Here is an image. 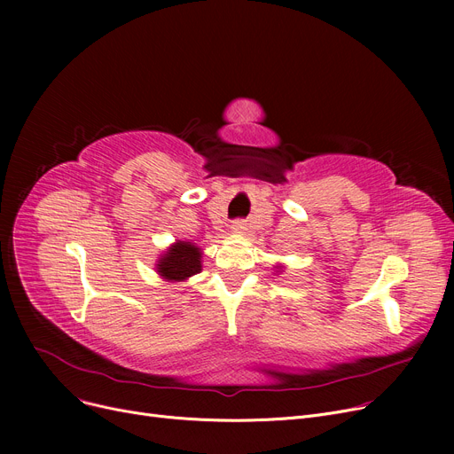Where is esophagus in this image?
Here are the masks:
<instances>
[{
    "instance_id": "34e87169",
    "label": "esophagus",
    "mask_w": 454,
    "mask_h": 454,
    "mask_svg": "<svg viewBox=\"0 0 454 454\" xmlns=\"http://www.w3.org/2000/svg\"><path fill=\"white\" fill-rule=\"evenodd\" d=\"M231 231H233V233H243V231H245V224H243L241 221H235V223L231 224Z\"/></svg>"
}]
</instances>
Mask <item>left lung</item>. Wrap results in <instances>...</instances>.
<instances>
[{"label": "left lung", "mask_w": 454, "mask_h": 454, "mask_svg": "<svg viewBox=\"0 0 454 454\" xmlns=\"http://www.w3.org/2000/svg\"><path fill=\"white\" fill-rule=\"evenodd\" d=\"M276 269H278V272H281V270H283V267H281V265H278Z\"/></svg>", "instance_id": "obj_1"}]
</instances>
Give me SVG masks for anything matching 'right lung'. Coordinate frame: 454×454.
I'll return each mask as SVG.
<instances>
[{"instance_id":"right-lung-1","label":"right lung","mask_w":454,"mask_h":454,"mask_svg":"<svg viewBox=\"0 0 454 454\" xmlns=\"http://www.w3.org/2000/svg\"><path fill=\"white\" fill-rule=\"evenodd\" d=\"M154 270L165 281H187L202 270V248L191 241H176L160 254Z\"/></svg>"}]
</instances>
